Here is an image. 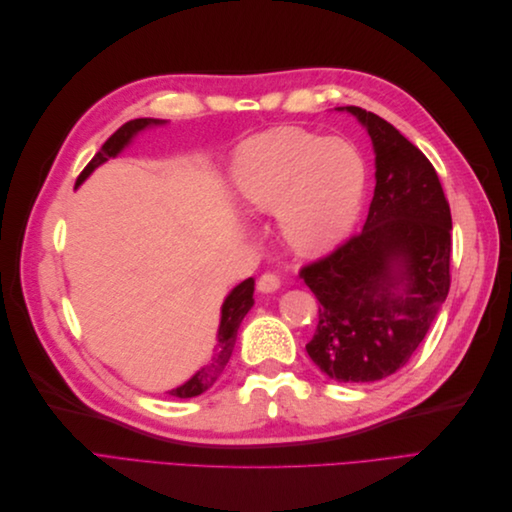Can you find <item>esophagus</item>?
Instances as JSON below:
<instances>
[{
  "instance_id": "esophagus-1",
  "label": "esophagus",
  "mask_w": 512,
  "mask_h": 512,
  "mask_svg": "<svg viewBox=\"0 0 512 512\" xmlns=\"http://www.w3.org/2000/svg\"><path fill=\"white\" fill-rule=\"evenodd\" d=\"M280 275L277 273H262L260 280H258V290L260 292H275L277 288H280Z\"/></svg>"
}]
</instances>
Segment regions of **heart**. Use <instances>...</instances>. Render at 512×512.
<instances>
[{"label": "heart", "instance_id": "heart-1", "mask_svg": "<svg viewBox=\"0 0 512 512\" xmlns=\"http://www.w3.org/2000/svg\"><path fill=\"white\" fill-rule=\"evenodd\" d=\"M232 183L250 209L277 211L292 247L322 254L346 239L359 220L367 166L348 141L275 128L237 147Z\"/></svg>", "mask_w": 512, "mask_h": 512}]
</instances>
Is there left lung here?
<instances>
[{"label": "left lung", "instance_id": "left-lung-1", "mask_svg": "<svg viewBox=\"0 0 512 512\" xmlns=\"http://www.w3.org/2000/svg\"><path fill=\"white\" fill-rule=\"evenodd\" d=\"M346 111L374 143L376 190L363 230L299 271L320 301L305 350L337 382H376L410 361L446 301L453 220L425 153L382 117Z\"/></svg>", "mask_w": 512, "mask_h": 512}]
</instances>
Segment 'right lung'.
<instances>
[{"label":"right lung","mask_w":512,"mask_h":512,"mask_svg":"<svg viewBox=\"0 0 512 512\" xmlns=\"http://www.w3.org/2000/svg\"><path fill=\"white\" fill-rule=\"evenodd\" d=\"M162 123H166V121L164 119H149V117L132 119L128 123H123V126L102 145V149L96 153V156L91 158V162L83 168V173L79 175V179H76V185H81L102 162H106L108 158H115L117 153L132 141L134 134L145 130L147 126H162ZM252 305H254V280L252 277H247L245 282H241L235 290L228 294L224 305H222V320H220V329H218V350H215V354H213V361L200 371H196V374L188 382L177 386V389H173V391H168V395L179 397V399H188V397H196L200 393H205L207 389H211L213 382L220 378V374L230 359L232 348H235L239 324L245 318V314L250 312Z\"/></svg>","instance_id":"obj_1"}]
</instances>
